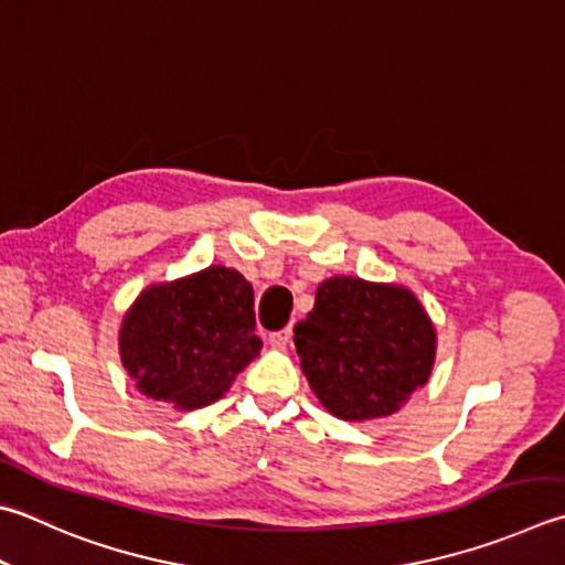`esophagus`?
<instances>
[{"instance_id": "obj_1", "label": "esophagus", "mask_w": 565, "mask_h": 565, "mask_svg": "<svg viewBox=\"0 0 565 565\" xmlns=\"http://www.w3.org/2000/svg\"><path fill=\"white\" fill-rule=\"evenodd\" d=\"M292 339V327H285V329H278V332H270L268 342L273 347H287V342Z\"/></svg>"}]
</instances>
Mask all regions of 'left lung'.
Instances as JSON below:
<instances>
[{
	"mask_svg": "<svg viewBox=\"0 0 565 565\" xmlns=\"http://www.w3.org/2000/svg\"><path fill=\"white\" fill-rule=\"evenodd\" d=\"M300 366L322 406L342 420L396 413L430 376L435 329L398 285L329 278L295 327Z\"/></svg>",
	"mask_w": 565,
	"mask_h": 565,
	"instance_id": "1",
	"label": "left lung"
}]
</instances>
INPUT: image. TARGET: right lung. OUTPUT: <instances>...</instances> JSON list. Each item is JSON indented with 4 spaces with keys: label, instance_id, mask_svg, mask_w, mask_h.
<instances>
[{
    "label": "right lung",
    "instance_id": "obj_1",
    "mask_svg": "<svg viewBox=\"0 0 565 565\" xmlns=\"http://www.w3.org/2000/svg\"><path fill=\"white\" fill-rule=\"evenodd\" d=\"M260 347L253 287L221 265L145 290L120 329V356L137 388L179 411L218 401Z\"/></svg>",
    "mask_w": 565,
    "mask_h": 565
}]
</instances>
